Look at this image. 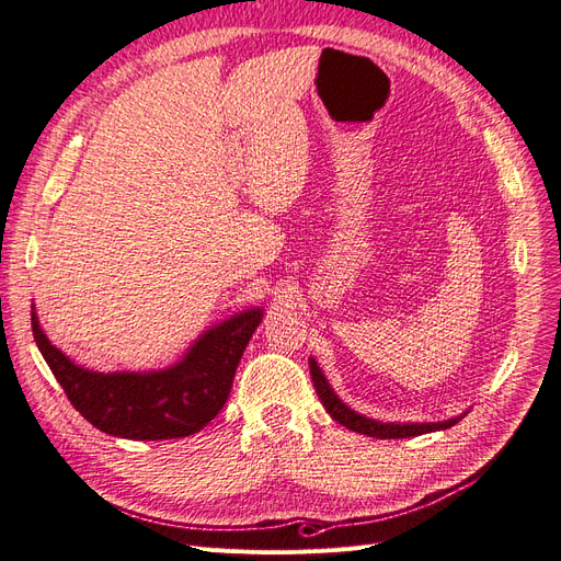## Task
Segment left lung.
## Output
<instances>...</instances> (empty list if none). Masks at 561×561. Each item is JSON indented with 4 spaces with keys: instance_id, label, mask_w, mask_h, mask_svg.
I'll use <instances>...</instances> for the list:
<instances>
[{
    "instance_id": "obj_1",
    "label": "left lung",
    "mask_w": 561,
    "mask_h": 561,
    "mask_svg": "<svg viewBox=\"0 0 561 561\" xmlns=\"http://www.w3.org/2000/svg\"><path fill=\"white\" fill-rule=\"evenodd\" d=\"M309 365H311V379H313V386H316V393H318L322 407H325V410H328V414L336 423H342V426H346L348 431H355V433L367 435V437L396 439V437H414V435H423V433L447 431V428L454 426V423H458L468 414V412H463V414H458L454 419L435 421V423H396V421L369 419V416H363V414H358L355 410H351V407L334 393L332 386L328 383L325 375H322V369L318 367V363L313 358H309Z\"/></svg>"
}]
</instances>
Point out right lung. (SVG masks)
Masks as SVG:
<instances>
[{"label": "right lung", "mask_w": 561, "mask_h": 561, "mask_svg": "<svg viewBox=\"0 0 561 561\" xmlns=\"http://www.w3.org/2000/svg\"><path fill=\"white\" fill-rule=\"evenodd\" d=\"M248 309L203 332L171 367L151 371H93L75 365L48 342L32 307V334L75 410L98 431L128 439H173L198 433L219 414L236 367L262 322Z\"/></svg>", "instance_id": "obj_1"}]
</instances>
